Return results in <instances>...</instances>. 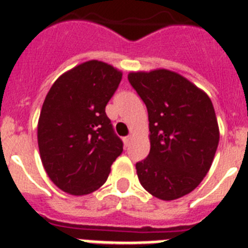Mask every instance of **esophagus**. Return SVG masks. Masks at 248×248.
Returning <instances> with one entry per match:
<instances>
[{"mask_svg": "<svg viewBox=\"0 0 248 248\" xmlns=\"http://www.w3.org/2000/svg\"><path fill=\"white\" fill-rule=\"evenodd\" d=\"M123 141H124V145L128 146L131 141V135H128V137L123 138Z\"/></svg>", "mask_w": 248, "mask_h": 248, "instance_id": "1", "label": "esophagus"}]
</instances>
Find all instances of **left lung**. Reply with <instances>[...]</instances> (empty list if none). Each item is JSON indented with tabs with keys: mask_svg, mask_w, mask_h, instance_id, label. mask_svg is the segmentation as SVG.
I'll use <instances>...</instances> for the list:
<instances>
[{
	"mask_svg": "<svg viewBox=\"0 0 248 248\" xmlns=\"http://www.w3.org/2000/svg\"><path fill=\"white\" fill-rule=\"evenodd\" d=\"M129 83L145 103L150 153L137 163L144 189L175 200L196 189L211 168L220 131L209 95L168 69L131 72Z\"/></svg>",
	"mask_w": 248,
	"mask_h": 248,
	"instance_id": "1",
	"label": "left lung"
}]
</instances>
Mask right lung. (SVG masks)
Returning a JSON list of instances; mask_svg holds the SVG:
<instances>
[{
	"mask_svg": "<svg viewBox=\"0 0 248 248\" xmlns=\"http://www.w3.org/2000/svg\"><path fill=\"white\" fill-rule=\"evenodd\" d=\"M122 72L88 61L53 83L38 120L43 168L56 186L72 195L95 191L107 181L123 151L105 107L122 80Z\"/></svg>",
	"mask_w": 248,
	"mask_h": 248,
	"instance_id": "1",
	"label": "right lung"
}]
</instances>
